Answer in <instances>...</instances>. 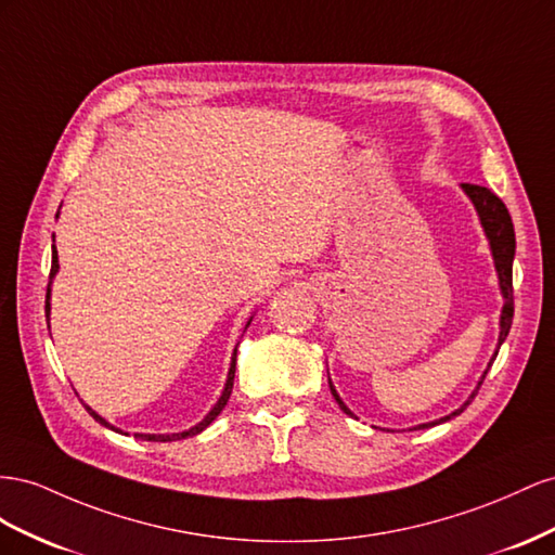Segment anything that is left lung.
<instances>
[{"label": "left lung", "mask_w": 555, "mask_h": 555, "mask_svg": "<svg viewBox=\"0 0 555 555\" xmlns=\"http://www.w3.org/2000/svg\"><path fill=\"white\" fill-rule=\"evenodd\" d=\"M461 188L465 190V195L472 199L474 209H477L479 220H481V228H483V232L488 236L490 250H493V260H495L498 279H500V291H502V297H504V307H502V313H500V337H498V346H502L506 335H509V327H512V321H514V286H512V264H514V253H516L514 223H512L509 211H506V207H504V202L495 193H490L488 188L474 185V183H463ZM495 358H498V351H495L493 358H490L488 370H490V365H493ZM488 370L483 372L479 386L483 384ZM327 384H330V390H332V395H335V400L341 406L344 414L353 416V411L341 402V398L337 395L335 386H332L330 378H327ZM479 386H477V390H479ZM477 390H474L469 395V400L461 409H455L453 414L439 418V421H433V423H421L416 427H418V430H421V427H433V425H439V423H444V421H451L457 414H463V409L474 400V395H477Z\"/></svg>", "instance_id": "left-lung-1"}]
</instances>
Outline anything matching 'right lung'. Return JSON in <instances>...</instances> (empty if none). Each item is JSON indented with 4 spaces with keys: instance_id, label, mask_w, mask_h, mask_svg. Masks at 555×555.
Listing matches in <instances>:
<instances>
[{
    "instance_id": "obj_1",
    "label": "right lung",
    "mask_w": 555,
    "mask_h": 555,
    "mask_svg": "<svg viewBox=\"0 0 555 555\" xmlns=\"http://www.w3.org/2000/svg\"><path fill=\"white\" fill-rule=\"evenodd\" d=\"M57 218V216H55ZM57 269H60V264H57V250H55V246H53V262H51V281H53V276L57 274ZM51 281H49V293H46V321H49V315H51ZM250 325V321L246 323V327ZM51 327V325H49ZM234 367H236V348H234V353H232V362H230V372H228V382H225V388H223V392H220V398H218V402L214 404V409L209 411L207 416H204L197 425H193L190 427V430H183V433H171V435H141V433H137L134 437L137 439H144V441H177V439H185V437H195V435H199L204 427H209L214 421H216V416L220 414V411H223V406L228 404V400H230V392H232V386H234ZM86 409H88V414L98 421V423H102L104 427H108V430H116V433H120L118 427H114L111 425L108 421H104L98 411H92L88 404H83ZM122 435H128V433H122Z\"/></svg>"
}]
</instances>
